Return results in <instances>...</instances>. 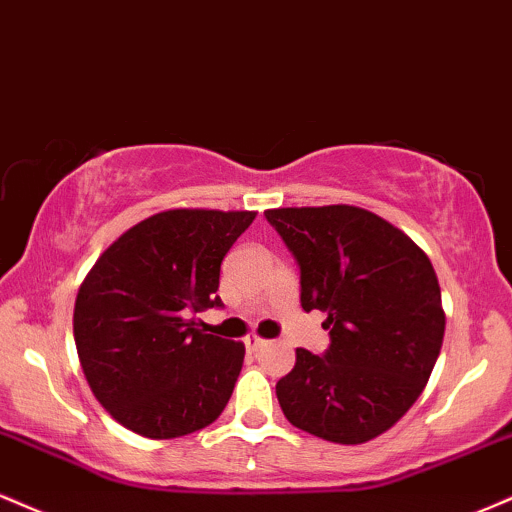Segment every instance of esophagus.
<instances>
[{
    "instance_id": "obj_1",
    "label": "esophagus",
    "mask_w": 512,
    "mask_h": 512,
    "mask_svg": "<svg viewBox=\"0 0 512 512\" xmlns=\"http://www.w3.org/2000/svg\"><path fill=\"white\" fill-rule=\"evenodd\" d=\"M244 345H246V350H249V352H258L263 345H266V340L258 338L256 333H251V335H246V338H244Z\"/></svg>"
}]
</instances>
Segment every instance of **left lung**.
<instances>
[{
	"mask_svg": "<svg viewBox=\"0 0 512 512\" xmlns=\"http://www.w3.org/2000/svg\"><path fill=\"white\" fill-rule=\"evenodd\" d=\"M299 266L302 309L326 311L330 347H304L275 386L287 422L357 446L388 431L429 381L446 314L429 256L405 232L357 206L273 208Z\"/></svg>",
	"mask_w": 512,
	"mask_h": 512,
	"instance_id": "obj_1",
	"label": "left lung"
}]
</instances>
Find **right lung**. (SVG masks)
I'll return each instance as SVG.
<instances>
[{
  "instance_id": "right-lung-1",
  "label": "right lung",
  "mask_w": 512,
  "mask_h": 512,
  "mask_svg": "<svg viewBox=\"0 0 512 512\" xmlns=\"http://www.w3.org/2000/svg\"><path fill=\"white\" fill-rule=\"evenodd\" d=\"M254 210L174 208L107 246L74 306L81 369L98 402L134 434L179 438L206 429L232 398L242 342L196 328L222 306L220 263Z\"/></svg>"
}]
</instances>
